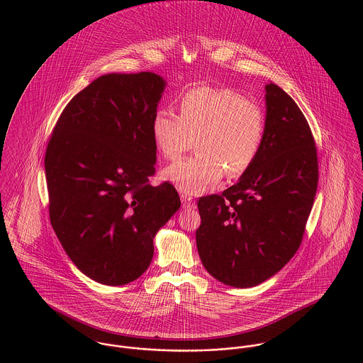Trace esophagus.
<instances>
[{"label":"esophagus","mask_w":363,"mask_h":363,"mask_svg":"<svg viewBox=\"0 0 363 363\" xmlns=\"http://www.w3.org/2000/svg\"><path fill=\"white\" fill-rule=\"evenodd\" d=\"M180 199H182V203H183V207H184V208L194 207V200H193V197H190V196H187V194H182V196H180Z\"/></svg>","instance_id":"obj_1"}]
</instances>
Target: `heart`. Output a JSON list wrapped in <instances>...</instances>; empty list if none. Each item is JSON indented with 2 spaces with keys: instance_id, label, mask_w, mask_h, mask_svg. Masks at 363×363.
<instances>
[{
  "instance_id": "heart-1",
  "label": "heart",
  "mask_w": 363,
  "mask_h": 363,
  "mask_svg": "<svg viewBox=\"0 0 363 363\" xmlns=\"http://www.w3.org/2000/svg\"><path fill=\"white\" fill-rule=\"evenodd\" d=\"M265 113L256 101L235 89L197 86L179 99V116L156 110L151 134L159 154L176 160L194 140L199 154L163 170V176L186 194H201L222 176L238 177L257 160L265 137Z\"/></svg>"
}]
</instances>
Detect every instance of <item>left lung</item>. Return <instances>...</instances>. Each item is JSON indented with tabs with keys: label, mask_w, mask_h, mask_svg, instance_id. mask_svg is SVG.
Instances as JSON below:
<instances>
[{
	"label": "left lung",
	"mask_w": 363,
	"mask_h": 363,
	"mask_svg": "<svg viewBox=\"0 0 363 363\" xmlns=\"http://www.w3.org/2000/svg\"><path fill=\"white\" fill-rule=\"evenodd\" d=\"M265 137L255 164L222 194L199 200L197 249L208 272L233 288L256 286L298 252L318 164L309 123L275 84L265 85Z\"/></svg>",
	"instance_id": "left-lung-1"
}]
</instances>
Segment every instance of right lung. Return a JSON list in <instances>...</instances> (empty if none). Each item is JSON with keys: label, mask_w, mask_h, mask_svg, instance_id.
<instances>
[{"label": "right lung", "mask_w": 363, "mask_h": 363, "mask_svg": "<svg viewBox=\"0 0 363 363\" xmlns=\"http://www.w3.org/2000/svg\"><path fill=\"white\" fill-rule=\"evenodd\" d=\"M166 82L154 72L106 74L58 117L45 156L52 229L81 272L104 285L141 277L156 232L180 208L176 189L151 186V123Z\"/></svg>", "instance_id": "add662e5"}]
</instances>
